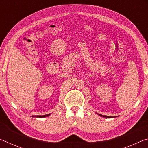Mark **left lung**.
Listing matches in <instances>:
<instances>
[{
  "instance_id": "1",
  "label": "left lung",
  "mask_w": 148,
  "mask_h": 148,
  "mask_svg": "<svg viewBox=\"0 0 148 148\" xmlns=\"http://www.w3.org/2000/svg\"><path fill=\"white\" fill-rule=\"evenodd\" d=\"M99 115V116H101V117H106V118H110V117H111V116H103V115H101V114H97Z\"/></svg>"
}]
</instances>
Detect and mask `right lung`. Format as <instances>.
I'll list each match as a JSON object with an SVG mask.
<instances>
[{
	"instance_id": "right-lung-1",
	"label": "right lung",
	"mask_w": 148,
	"mask_h": 148,
	"mask_svg": "<svg viewBox=\"0 0 148 148\" xmlns=\"http://www.w3.org/2000/svg\"><path fill=\"white\" fill-rule=\"evenodd\" d=\"M50 116V114H47V115H44V116H32V117H40V118H42V117H48Z\"/></svg>"
}]
</instances>
